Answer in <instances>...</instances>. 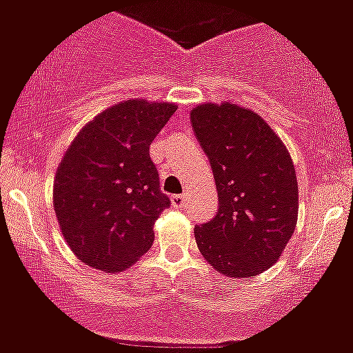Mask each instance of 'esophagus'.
<instances>
[{"instance_id":"esophagus-1","label":"esophagus","mask_w":353,"mask_h":353,"mask_svg":"<svg viewBox=\"0 0 353 353\" xmlns=\"http://www.w3.org/2000/svg\"><path fill=\"white\" fill-rule=\"evenodd\" d=\"M170 202L174 207H183L184 205V195H172L170 196Z\"/></svg>"}]
</instances>
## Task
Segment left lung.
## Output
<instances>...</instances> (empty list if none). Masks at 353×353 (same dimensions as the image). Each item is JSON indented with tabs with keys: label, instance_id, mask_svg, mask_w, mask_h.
I'll return each mask as SVG.
<instances>
[{
	"label": "left lung",
	"instance_id": "obj_1",
	"mask_svg": "<svg viewBox=\"0 0 353 353\" xmlns=\"http://www.w3.org/2000/svg\"><path fill=\"white\" fill-rule=\"evenodd\" d=\"M192 125L209 157L219 209L195 226L200 252L226 276L249 279L282 256L298 221V181L284 143L258 113L200 104Z\"/></svg>",
	"mask_w": 353,
	"mask_h": 353
}]
</instances>
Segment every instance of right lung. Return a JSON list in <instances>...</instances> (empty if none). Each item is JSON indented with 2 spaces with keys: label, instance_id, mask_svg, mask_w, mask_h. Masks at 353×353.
I'll use <instances>...</instances> for the list:
<instances>
[{
  "label": "right lung",
  "instance_id": "right-lung-1",
  "mask_svg": "<svg viewBox=\"0 0 353 353\" xmlns=\"http://www.w3.org/2000/svg\"><path fill=\"white\" fill-rule=\"evenodd\" d=\"M176 110L172 102L123 101L88 121L65 151L54 179V210L85 265L125 272L150 251L154 221L170 205L150 144Z\"/></svg>",
  "mask_w": 353,
  "mask_h": 353
}]
</instances>
